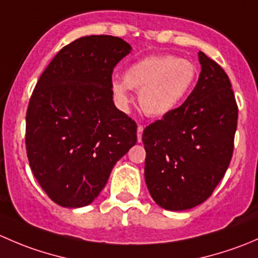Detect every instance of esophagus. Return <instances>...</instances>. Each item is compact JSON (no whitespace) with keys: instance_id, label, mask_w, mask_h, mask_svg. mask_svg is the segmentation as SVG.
Returning <instances> with one entry per match:
<instances>
[{"instance_id":"esophagus-1","label":"esophagus","mask_w":258,"mask_h":258,"mask_svg":"<svg viewBox=\"0 0 258 258\" xmlns=\"http://www.w3.org/2000/svg\"><path fill=\"white\" fill-rule=\"evenodd\" d=\"M142 132H144V126L139 124V127H137V140H139V142H141L142 140Z\"/></svg>"}]
</instances>
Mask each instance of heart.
Returning a JSON list of instances; mask_svg holds the SVG:
<instances>
[{
	"mask_svg": "<svg viewBox=\"0 0 258 258\" xmlns=\"http://www.w3.org/2000/svg\"><path fill=\"white\" fill-rule=\"evenodd\" d=\"M197 70L191 61L175 54H153L132 62L123 80L111 81V91L121 107L131 101L130 90L139 91V102L148 116L172 112L191 91Z\"/></svg>",
	"mask_w": 258,
	"mask_h": 258,
	"instance_id": "b5f03b06",
	"label": "heart"
}]
</instances>
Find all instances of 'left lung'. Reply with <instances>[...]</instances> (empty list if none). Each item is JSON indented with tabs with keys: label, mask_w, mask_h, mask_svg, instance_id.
I'll return each mask as SVG.
<instances>
[{
	"label": "left lung",
	"mask_w": 258,
	"mask_h": 258,
	"mask_svg": "<svg viewBox=\"0 0 258 258\" xmlns=\"http://www.w3.org/2000/svg\"><path fill=\"white\" fill-rule=\"evenodd\" d=\"M199 59L201 74L187 100L142 135L146 184L168 211L206 201L232 158L238 108L230 79L204 52Z\"/></svg>",
	"instance_id": "1"
}]
</instances>
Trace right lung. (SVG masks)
Returning <instances> with one entry per match:
<instances>
[{
  "mask_svg": "<svg viewBox=\"0 0 258 258\" xmlns=\"http://www.w3.org/2000/svg\"><path fill=\"white\" fill-rule=\"evenodd\" d=\"M131 46L86 36L64 46L41 75L26 113V151L33 175L54 204L90 205L117 161L137 142V124L117 110L111 81Z\"/></svg>",
  "mask_w": 258,
  "mask_h": 258,
  "instance_id": "add662e5",
  "label": "right lung"
}]
</instances>
